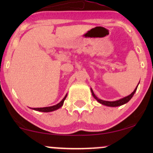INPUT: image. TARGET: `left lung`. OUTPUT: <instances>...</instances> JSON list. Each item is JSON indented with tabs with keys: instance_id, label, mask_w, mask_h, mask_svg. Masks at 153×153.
I'll use <instances>...</instances> for the list:
<instances>
[{
	"instance_id": "obj_1",
	"label": "left lung",
	"mask_w": 153,
	"mask_h": 153,
	"mask_svg": "<svg viewBox=\"0 0 153 153\" xmlns=\"http://www.w3.org/2000/svg\"><path fill=\"white\" fill-rule=\"evenodd\" d=\"M139 85V84H138ZM137 87H136V88L134 89V91L132 93H131L130 95L127 96V97H125L122 98V99H120L118 100H116V101H114V102H109V101H104V100H100V99H98V98L96 97L95 94H94L93 90H92V88H91V93H92V95H93V96L94 97V98L96 100H97V102H99V103L103 104V105H105V106H112V107H114V106H121L123 105V104H126L127 102H128L129 100H130L131 99V97H133V95H134L135 92L136 91H137Z\"/></svg>"
}]
</instances>
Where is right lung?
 <instances>
[{
  "label": "right lung",
  "instance_id": "right-lung-1",
  "mask_svg": "<svg viewBox=\"0 0 153 153\" xmlns=\"http://www.w3.org/2000/svg\"><path fill=\"white\" fill-rule=\"evenodd\" d=\"M66 97H67V95L65 96V97L61 100V101H60V102H59V103L56 104V105H54V106H48V107H43V108H33V109H34L35 111H42V112L53 111L58 109V108H60L62 105H63L64 101H65V100Z\"/></svg>",
  "mask_w": 153,
  "mask_h": 153
}]
</instances>
